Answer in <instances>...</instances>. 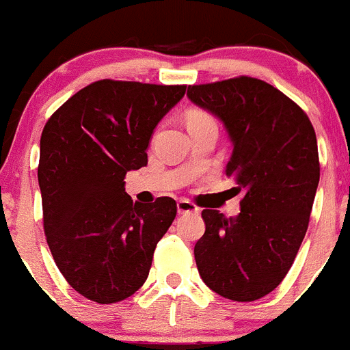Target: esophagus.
Wrapping results in <instances>:
<instances>
[{
  "label": "esophagus",
  "instance_id": "34e87169",
  "mask_svg": "<svg viewBox=\"0 0 350 350\" xmlns=\"http://www.w3.org/2000/svg\"><path fill=\"white\" fill-rule=\"evenodd\" d=\"M176 211H178V214H189V213H197L199 209H197L190 200L180 199L178 202H176Z\"/></svg>",
  "mask_w": 350,
  "mask_h": 350
}]
</instances>
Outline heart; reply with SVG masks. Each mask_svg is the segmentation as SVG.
Masks as SVG:
<instances>
[{
    "mask_svg": "<svg viewBox=\"0 0 350 350\" xmlns=\"http://www.w3.org/2000/svg\"><path fill=\"white\" fill-rule=\"evenodd\" d=\"M206 122H214V120L209 113L202 112V110H192V112L189 113V119H187V124H206Z\"/></svg>",
    "mask_w": 350,
    "mask_h": 350,
    "instance_id": "obj_1",
    "label": "heart"
}]
</instances>
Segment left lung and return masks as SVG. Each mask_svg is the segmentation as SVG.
Listing matches in <instances>:
<instances>
[{
    "label": "left lung",
    "instance_id": "obj_1",
    "mask_svg": "<svg viewBox=\"0 0 350 350\" xmlns=\"http://www.w3.org/2000/svg\"><path fill=\"white\" fill-rule=\"evenodd\" d=\"M187 96L226 127V175L241 193L237 217L202 211L197 269L219 296L260 299L281 284L306 234L320 182L317 134L297 103L250 76L192 85Z\"/></svg>",
    "mask_w": 350,
    "mask_h": 350
}]
</instances>
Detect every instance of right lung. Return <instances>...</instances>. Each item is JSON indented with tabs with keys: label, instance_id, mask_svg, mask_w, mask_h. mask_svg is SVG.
<instances>
[{
	"label": "right lung",
	"instance_id": "right-lung-1",
	"mask_svg": "<svg viewBox=\"0 0 350 350\" xmlns=\"http://www.w3.org/2000/svg\"><path fill=\"white\" fill-rule=\"evenodd\" d=\"M185 88L100 79L44 126L37 175L47 245L69 286L95 303H117L144 284L174 223L172 197L133 202L124 178L146 167L151 134Z\"/></svg>",
	"mask_w": 350,
	"mask_h": 350
}]
</instances>
